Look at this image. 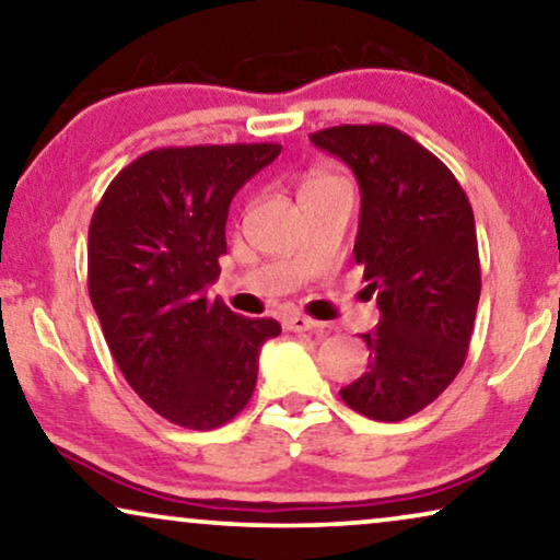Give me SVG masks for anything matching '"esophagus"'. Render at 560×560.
<instances>
[{"label": "esophagus", "instance_id": "34e87169", "mask_svg": "<svg viewBox=\"0 0 560 560\" xmlns=\"http://www.w3.org/2000/svg\"><path fill=\"white\" fill-rule=\"evenodd\" d=\"M285 328H288V331L303 334V331H320V328H324V324H318V320H313L308 316H301V313H295V316H288L285 318Z\"/></svg>", "mask_w": 560, "mask_h": 560}]
</instances>
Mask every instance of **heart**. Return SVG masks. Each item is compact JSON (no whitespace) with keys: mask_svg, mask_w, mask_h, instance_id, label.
Wrapping results in <instances>:
<instances>
[{"mask_svg":"<svg viewBox=\"0 0 560 560\" xmlns=\"http://www.w3.org/2000/svg\"><path fill=\"white\" fill-rule=\"evenodd\" d=\"M316 180H326V178H311L308 183H305V186H311V183H316Z\"/></svg>","mask_w":560,"mask_h":560,"instance_id":"b5f03b06","label":"heart"}]
</instances>
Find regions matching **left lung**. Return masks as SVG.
I'll list each match as a JSON object with an SVG mask.
<instances>
[{"instance_id":"obj_1","label":"left lung","mask_w":560,"mask_h":560,"mask_svg":"<svg viewBox=\"0 0 560 560\" xmlns=\"http://www.w3.org/2000/svg\"><path fill=\"white\" fill-rule=\"evenodd\" d=\"M311 142L357 175L354 259L380 305L377 328L362 334L370 364L341 400L397 423L431 405L469 351L481 293L471 203L454 173L395 127H328Z\"/></svg>"}]
</instances>
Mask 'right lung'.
<instances>
[{
	"label": "right lung",
	"instance_id": "add662e5",
	"mask_svg": "<svg viewBox=\"0 0 560 560\" xmlns=\"http://www.w3.org/2000/svg\"><path fill=\"white\" fill-rule=\"evenodd\" d=\"M280 144H196L144 152L119 171L89 226V295L129 387L175 425L211 431L249 402L257 357L280 334L206 288L226 255L236 190Z\"/></svg>",
	"mask_w": 560,
	"mask_h": 560
}]
</instances>
